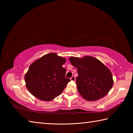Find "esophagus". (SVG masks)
<instances>
[{"instance_id":"esophagus-1","label":"esophagus","mask_w":133,"mask_h":133,"mask_svg":"<svg viewBox=\"0 0 133 133\" xmlns=\"http://www.w3.org/2000/svg\"><path fill=\"white\" fill-rule=\"evenodd\" d=\"M75 80H76V78L74 76H72V77L70 78V80L72 81V82H75Z\"/></svg>"}]
</instances>
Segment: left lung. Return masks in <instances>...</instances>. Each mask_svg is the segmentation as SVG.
<instances>
[{"mask_svg": "<svg viewBox=\"0 0 133 133\" xmlns=\"http://www.w3.org/2000/svg\"><path fill=\"white\" fill-rule=\"evenodd\" d=\"M69 60L77 69V89L83 98L96 101L107 95L114 83L112 73L107 67L90 56L82 58L71 56Z\"/></svg>", "mask_w": 133, "mask_h": 133, "instance_id": "1", "label": "left lung"}]
</instances>
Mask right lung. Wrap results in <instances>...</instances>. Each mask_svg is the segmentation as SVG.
I'll return each instance as SVG.
<instances>
[{
	"label": "right lung",
	"mask_w": 133,
	"mask_h": 133,
	"mask_svg": "<svg viewBox=\"0 0 133 133\" xmlns=\"http://www.w3.org/2000/svg\"><path fill=\"white\" fill-rule=\"evenodd\" d=\"M64 57L55 53L45 55L32 63L24 75L26 87L35 97L42 101L53 100L61 94L70 80L66 77L62 65Z\"/></svg>",
	"instance_id": "add662e5"
}]
</instances>
